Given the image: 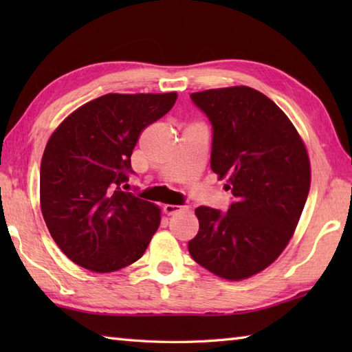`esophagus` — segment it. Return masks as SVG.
<instances>
[{
	"label": "esophagus",
	"instance_id": "esophagus-1",
	"mask_svg": "<svg viewBox=\"0 0 352 352\" xmlns=\"http://www.w3.org/2000/svg\"><path fill=\"white\" fill-rule=\"evenodd\" d=\"M163 212L166 213L168 216H172V214H177L180 212H188V207H186V206H174V204H164Z\"/></svg>",
	"mask_w": 352,
	"mask_h": 352
}]
</instances>
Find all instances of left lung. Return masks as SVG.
I'll list each match as a JSON object with an SVG mask.
<instances>
[{"label": "left lung", "mask_w": 352, "mask_h": 352, "mask_svg": "<svg viewBox=\"0 0 352 352\" xmlns=\"http://www.w3.org/2000/svg\"><path fill=\"white\" fill-rule=\"evenodd\" d=\"M192 101L213 125L210 166L234 203L227 213L199 206L189 252L230 281L263 271L295 233L310 190V160L286 113L248 86L195 92Z\"/></svg>", "instance_id": "8db88e82"}]
</instances>
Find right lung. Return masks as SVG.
<instances>
[{
  "instance_id": "add662e5",
  "label": "right lung",
  "mask_w": 352,
  "mask_h": 352,
  "mask_svg": "<svg viewBox=\"0 0 352 352\" xmlns=\"http://www.w3.org/2000/svg\"><path fill=\"white\" fill-rule=\"evenodd\" d=\"M177 92L107 94L74 110L51 134L41 163V210L58 248L92 272L144 256L159 206L121 190L140 133L174 107Z\"/></svg>"
}]
</instances>
